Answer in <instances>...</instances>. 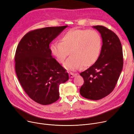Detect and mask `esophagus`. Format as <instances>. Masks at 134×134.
I'll return each instance as SVG.
<instances>
[{
	"label": "esophagus",
	"mask_w": 134,
	"mask_h": 134,
	"mask_svg": "<svg viewBox=\"0 0 134 134\" xmlns=\"http://www.w3.org/2000/svg\"><path fill=\"white\" fill-rule=\"evenodd\" d=\"M75 76H76V74H74L73 73H70L69 74V76H70V78H73L74 77H75Z\"/></svg>",
	"instance_id": "34e87169"
}]
</instances>
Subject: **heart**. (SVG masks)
<instances>
[{"mask_svg":"<svg viewBox=\"0 0 134 134\" xmlns=\"http://www.w3.org/2000/svg\"><path fill=\"white\" fill-rule=\"evenodd\" d=\"M60 40V42L51 44L50 52L60 64L64 63L69 52L71 56L64 66L70 71L76 70L82 65H93L101 53L102 39L97 30L72 29Z\"/></svg>","mask_w":134,"mask_h":134,"instance_id":"1","label":"heart"}]
</instances>
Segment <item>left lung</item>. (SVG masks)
<instances>
[{
  "mask_svg": "<svg viewBox=\"0 0 134 134\" xmlns=\"http://www.w3.org/2000/svg\"><path fill=\"white\" fill-rule=\"evenodd\" d=\"M93 27L101 34L103 45L96 62L80 74L84 83L80 93L86 99L98 100L114 90L122 71L123 58L122 44L117 35L102 25Z\"/></svg>",
  "mask_w": 134,
  "mask_h": 134,
  "instance_id": "left-lung-1",
  "label": "left lung"
}]
</instances>
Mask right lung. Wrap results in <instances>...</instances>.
<instances>
[{
    "instance_id": "1",
    "label": "right lung",
    "mask_w": 134,
    "mask_h": 134,
    "mask_svg": "<svg viewBox=\"0 0 134 134\" xmlns=\"http://www.w3.org/2000/svg\"><path fill=\"white\" fill-rule=\"evenodd\" d=\"M68 25L30 31L19 42L15 71L25 92L36 103L46 105L59 98V87L69 80L66 70L53 58L49 43Z\"/></svg>"
}]
</instances>
